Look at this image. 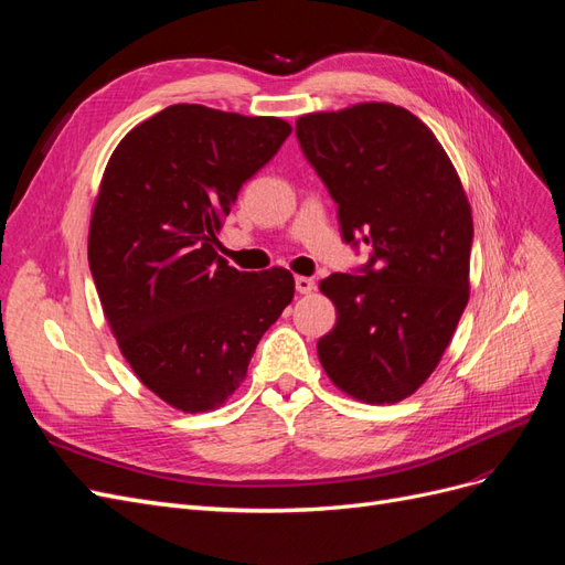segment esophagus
<instances>
[{
    "instance_id": "34e87169",
    "label": "esophagus",
    "mask_w": 565,
    "mask_h": 565,
    "mask_svg": "<svg viewBox=\"0 0 565 565\" xmlns=\"http://www.w3.org/2000/svg\"><path fill=\"white\" fill-rule=\"evenodd\" d=\"M295 285H297V292H299V295H311L313 289H316L313 278H306V276H297Z\"/></svg>"
}]
</instances>
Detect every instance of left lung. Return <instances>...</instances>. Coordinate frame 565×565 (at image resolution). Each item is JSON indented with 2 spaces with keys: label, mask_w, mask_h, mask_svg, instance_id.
I'll return each instance as SVG.
<instances>
[{
  "label": "left lung",
  "mask_w": 565,
  "mask_h": 565,
  "mask_svg": "<svg viewBox=\"0 0 565 565\" xmlns=\"http://www.w3.org/2000/svg\"><path fill=\"white\" fill-rule=\"evenodd\" d=\"M297 139L337 202L341 237L372 249L361 276L320 280L337 324L318 358L349 396L398 403L429 380L469 301L467 193L434 131L401 106L303 115Z\"/></svg>",
  "instance_id": "1"
}]
</instances>
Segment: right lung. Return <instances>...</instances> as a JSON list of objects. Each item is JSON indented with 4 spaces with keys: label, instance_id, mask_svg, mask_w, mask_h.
Instances as JSON below:
<instances>
[{
    "label": "right lung",
    "instance_id": "add662e5",
    "mask_svg": "<svg viewBox=\"0 0 565 565\" xmlns=\"http://www.w3.org/2000/svg\"><path fill=\"white\" fill-rule=\"evenodd\" d=\"M292 131L280 117L177 104L113 150L89 226V268L131 370L183 413L226 403L295 297L285 268L243 273L216 254L237 191Z\"/></svg>",
    "mask_w": 565,
    "mask_h": 565
}]
</instances>
